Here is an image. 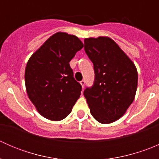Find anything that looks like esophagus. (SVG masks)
I'll return each instance as SVG.
<instances>
[{
    "label": "esophagus",
    "mask_w": 159,
    "mask_h": 159,
    "mask_svg": "<svg viewBox=\"0 0 159 159\" xmlns=\"http://www.w3.org/2000/svg\"><path fill=\"white\" fill-rule=\"evenodd\" d=\"M80 84H81V87L84 88V84H85V81H84V80H82V81H81V82H80Z\"/></svg>",
    "instance_id": "obj_1"
}]
</instances>
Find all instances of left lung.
<instances>
[{
    "label": "left lung",
    "mask_w": 159,
    "mask_h": 159,
    "mask_svg": "<svg viewBox=\"0 0 159 159\" xmlns=\"http://www.w3.org/2000/svg\"><path fill=\"white\" fill-rule=\"evenodd\" d=\"M84 51L94 65V85L84 91L91 115L109 124L125 114L134 101L138 71L129 56L108 37L84 39Z\"/></svg>",
    "instance_id": "obj_1"
}]
</instances>
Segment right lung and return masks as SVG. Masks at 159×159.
I'll return each instance as SVG.
<instances>
[{
	"instance_id": "add662e5",
	"label": "right lung",
	"mask_w": 159,
	"mask_h": 159,
	"mask_svg": "<svg viewBox=\"0 0 159 159\" xmlns=\"http://www.w3.org/2000/svg\"><path fill=\"white\" fill-rule=\"evenodd\" d=\"M84 47L75 35L57 32L37 50L25 68V87L38 113L51 121H61L71 111L81 95L69 62Z\"/></svg>"
}]
</instances>
